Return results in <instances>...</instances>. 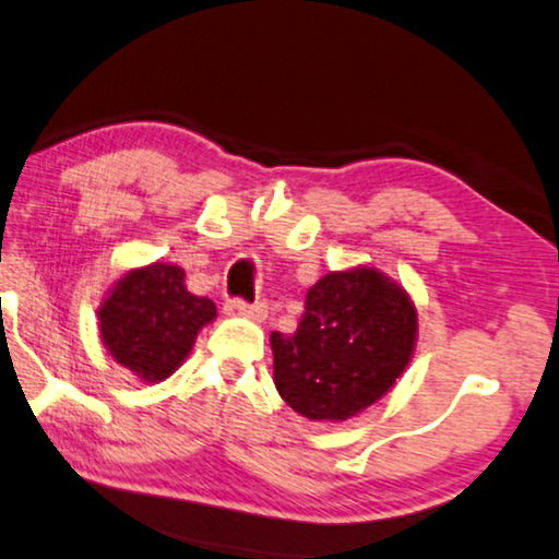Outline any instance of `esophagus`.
<instances>
[{
  "instance_id": "34e87169",
  "label": "esophagus",
  "mask_w": 559,
  "mask_h": 559,
  "mask_svg": "<svg viewBox=\"0 0 559 559\" xmlns=\"http://www.w3.org/2000/svg\"><path fill=\"white\" fill-rule=\"evenodd\" d=\"M226 314L234 318H250L262 322L267 318V301H245V299H228L224 305Z\"/></svg>"
}]
</instances>
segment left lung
<instances>
[{
  "mask_svg": "<svg viewBox=\"0 0 559 559\" xmlns=\"http://www.w3.org/2000/svg\"><path fill=\"white\" fill-rule=\"evenodd\" d=\"M416 309L374 267L328 273L294 333H273V380L294 412L344 421L380 401L412 359Z\"/></svg>",
  "mask_w": 559,
  "mask_h": 559,
  "instance_id": "1",
  "label": "left lung"
}]
</instances>
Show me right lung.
I'll list each match as a JSON object with an SVG mask.
<instances>
[{"label": "right lung", "instance_id": "right-lung-1", "mask_svg": "<svg viewBox=\"0 0 559 559\" xmlns=\"http://www.w3.org/2000/svg\"><path fill=\"white\" fill-rule=\"evenodd\" d=\"M98 318L114 359L140 380L160 382L190 354L200 328L215 318V305L187 292L181 267L153 262L114 286Z\"/></svg>", "mask_w": 559, "mask_h": 559}]
</instances>
